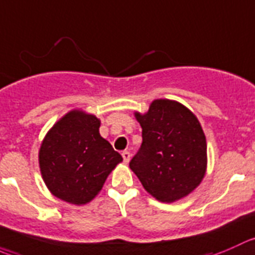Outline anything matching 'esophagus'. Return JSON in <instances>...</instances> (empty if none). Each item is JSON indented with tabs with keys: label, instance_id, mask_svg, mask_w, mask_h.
<instances>
[{
	"label": "esophagus",
	"instance_id": "esophagus-1",
	"mask_svg": "<svg viewBox=\"0 0 255 255\" xmlns=\"http://www.w3.org/2000/svg\"><path fill=\"white\" fill-rule=\"evenodd\" d=\"M122 157H123V160H125V163H128L130 159V153L128 152V150H123Z\"/></svg>",
	"mask_w": 255,
	"mask_h": 255
}]
</instances>
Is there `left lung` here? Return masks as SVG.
<instances>
[{
	"instance_id": "8db88e82",
	"label": "left lung",
	"mask_w": 255,
	"mask_h": 255,
	"mask_svg": "<svg viewBox=\"0 0 255 255\" xmlns=\"http://www.w3.org/2000/svg\"><path fill=\"white\" fill-rule=\"evenodd\" d=\"M143 142L129 168L143 188L163 203L190 194L207 172V140L198 118L184 105L159 98L134 112Z\"/></svg>"
}]
</instances>
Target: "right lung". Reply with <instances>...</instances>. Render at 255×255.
Wrapping results in <instances>:
<instances>
[{
    "mask_svg": "<svg viewBox=\"0 0 255 255\" xmlns=\"http://www.w3.org/2000/svg\"><path fill=\"white\" fill-rule=\"evenodd\" d=\"M101 120L72 110L46 133L38 152L42 178L54 197L75 206L96 198L106 179L123 160L100 134Z\"/></svg>",
    "mask_w": 255,
    "mask_h": 255,
    "instance_id": "add662e5",
    "label": "right lung"
}]
</instances>
